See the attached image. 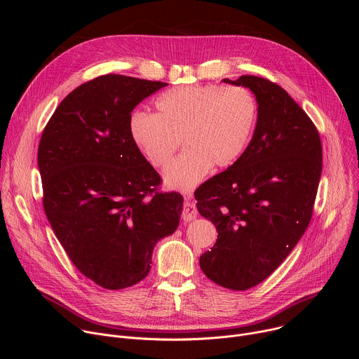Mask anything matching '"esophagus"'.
Wrapping results in <instances>:
<instances>
[{
  "mask_svg": "<svg viewBox=\"0 0 359 359\" xmlns=\"http://www.w3.org/2000/svg\"><path fill=\"white\" fill-rule=\"evenodd\" d=\"M196 217H197V209L194 204L187 198L184 203V208L182 210V220H183V223H190Z\"/></svg>",
  "mask_w": 359,
  "mask_h": 359,
  "instance_id": "34e87169",
  "label": "esophagus"
}]
</instances>
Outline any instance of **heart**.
Here are the masks:
<instances>
[{
  "instance_id": "b5f03b06",
  "label": "heart",
  "mask_w": 359,
  "mask_h": 359,
  "mask_svg": "<svg viewBox=\"0 0 359 359\" xmlns=\"http://www.w3.org/2000/svg\"><path fill=\"white\" fill-rule=\"evenodd\" d=\"M155 107L156 115L130 114L129 135L155 168H165L183 140L187 150L165 170L166 184L179 190H190L212 166H233L259 119L257 100L243 86H179L161 93Z\"/></svg>"
}]
</instances>
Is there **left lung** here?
<instances>
[{
  "label": "left lung",
  "mask_w": 359,
  "mask_h": 359,
  "mask_svg": "<svg viewBox=\"0 0 359 359\" xmlns=\"http://www.w3.org/2000/svg\"><path fill=\"white\" fill-rule=\"evenodd\" d=\"M223 81L250 88L259 119L243 156L194 191L198 213L219 233L200 269L213 283L243 291L277 270L309 227L323 146L313 121L277 83L252 75Z\"/></svg>",
  "instance_id": "8db88e82"
}]
</instances>
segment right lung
<instances>
[{
	"instance_id": "right-lung-1",
	"label": "right lung",
	"mask_w": 359,
	"mask_h": 359,
	"mask_svg": "<svg viewBox=\"0 0 359 359\" xmlns=\"http://www.w3.org/2000/svg\"><path fill=\"white\" fill-rule=\"evenodd\" d=\"M166 85L97 76L61 102L39 140L46 219L74 266L107 290L142 281L153 247L179 226L182 194L158 189L128 126L135 107Z\"/></svg>"
}]
</instances>
